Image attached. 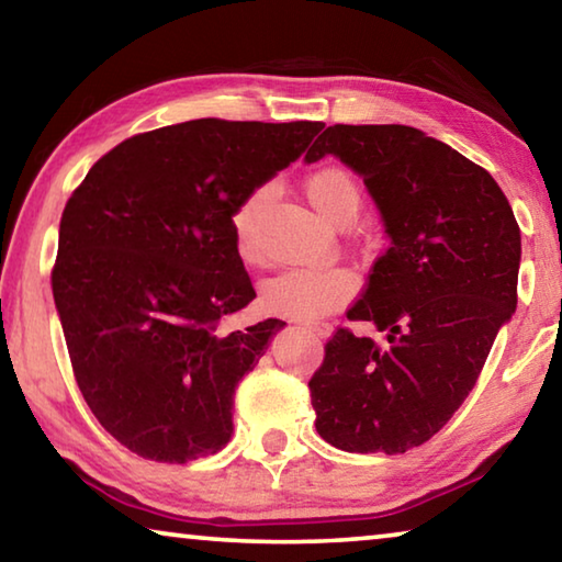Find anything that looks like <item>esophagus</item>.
<instances>
[{
	"mask_svg": "<svg viewBox=\"0 0 562 562\" xmlns=\"http://www.w3.org/2000/svg\"><path fill=\"white\" fill-rule=\"evenodd\" d=\"M305 327H307L310 333H313L315 337H323V340H325V337H329V333H333V327H329L327 323H307Z\"/></svg>",
	"mask_w": 562,
	"mask_h": 562,
	"instance_id": "1",
	"label": "esophagus"
}]
</instances>
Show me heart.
Returning a JSON list of instances; mask_svg holds the SVG:
<instances>
[{
	"instance_id": "heart-1",
	"label": "heart",
	"mask_w": 562,
	"mask_h": 562,
	"mask_svg": "<svg viewBox=\"0 0 562 562\" xmlns=\"http://www.w3.org/2000/svg\"><path fill=\"white\" fill-rule=\"evenodd\" d=\"M307 200L333 225L352 222L362 204V190L355 177L342 167H323L307 177ZM267 200V187H257L237 204L233 212L235 249L243 262L255 265L257 257V225ZM355 292V278L342 267H292L278 278L267 280L260 290L265 313L317 319L342 307Z\"/></svg>"
}]
</instances>
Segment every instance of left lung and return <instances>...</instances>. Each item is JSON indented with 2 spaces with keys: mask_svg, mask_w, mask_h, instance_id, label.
Listing matches in <instances>:
<instances>
[{
  "mask_svg": "<svg viewBox=\"0 0 562 562\" xmlns=\"http://www.w3.org/2000/svg\"><path fill=\"white\" fill-rule=\"evenodd\" d=\"M333 155L362 177L390 247L310 380L319 438L397 456L432 438L475 387L518 305L520 227L497 182L405 124H335L305 162Z\"/></svg>",
  "mask_w": 562,
  "mask_h": 562,
  "instance_id": "left-lung-1",
  "label": "left lung"
}]
</instances>
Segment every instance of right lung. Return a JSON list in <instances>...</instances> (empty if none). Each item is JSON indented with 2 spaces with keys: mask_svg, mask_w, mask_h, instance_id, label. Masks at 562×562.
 Segmentation results:
<instances>
[{
  "mask_svg": "<svg viewBox=\"0 0 562 562\" xmlns=\"http://www.w3.org/2000/svg\"><path fill=\"white\" fill-rule=\"evenodd\" d=\"M323 122L192 120L124 139L59 222L52 292L77 385L139 458L215 456L235 387L284 327L222 319L255 300L233 212L305 153Z\"/></svg>",
  "mask_w": 562,
  "mask_h": 562,
  "instance_id": "add662e5",
  "label": "right lung"
}]
</instances>
